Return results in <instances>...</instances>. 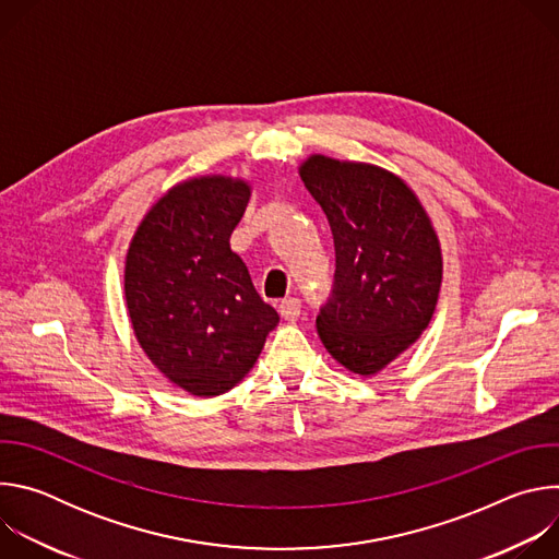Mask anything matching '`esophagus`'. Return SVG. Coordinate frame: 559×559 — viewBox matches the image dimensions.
Returning a JSON list of instances; mask_svg holds the SVG:
<instances>
[{
	"instance_id": "34e87169",
	"label": "esophagus",
	"mask_w": 559,
	"mask_h": 559,
	"mask_svg": "<svg viewBox=\"0 0 559 559\" xmlns=\"http://www.w3.org/2000/svg\"><path fill=\"white\" fill-rule=\"evenodd\" d=\"M278 311H281V316L285 318V321L294 323V321H298V316H300V300L298 298H285L278 305Z\"/></svg>"
}]
</instances>
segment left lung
<instances>
[{
	"label": "left lung",
	"instance_id": "1",
	"mask_svg": "<svg viewBox=\"0 0 559 559\" xmlns=\"http://www.w3.org/2000/svg\"><path fill=\"white\" fill-rule=\"evenodd\" d=\"M298 175L328 214L336 248L318 336L345 369L376 376L431 323L442 285L438 231L407 181L380 166L309 154Z\"/></svg>",
	"mask_w": 559,
	"mask_h": 559
}]
</instances>
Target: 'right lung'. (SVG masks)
Returning a JSON list of instances; mask_svg holds the SVG:
<instances>
[{"label": "right lung", "instance_id": "obj_1", "mask_svg": "<svg viewBox=\"0 0 559 559\" xmlns=\"http://www.w3.org/2000/svg\"><path fill=\"white\" fill-rule=\"evenodd\" d=\"M250 194L241 177L186 179L145 212L126 252L134 338L190 395L214 397L241 382L281 321L229 248Z\"/></svg>", "mask_w": 559, "mask_h": 559}]
</instances>
